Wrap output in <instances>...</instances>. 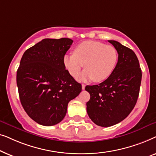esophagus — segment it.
<instances>
[{
    "label": "esophagus",
    "mask_w": 156,
    "mask_h": 156,
    "mask_svg": "<svg viewBox=\"0 0 156 156\" xmlns=\"http://www.w3.org/2000/svg\"><path fill=\"white\" fill-rule=\"evenodd\" d=\"M82 90H84L85 89V84H82Z\"/></svg>",
    "instance_id": "1"
}]
</instances>
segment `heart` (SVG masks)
<instances>
[{
  "mask_svg": "<svg viewBox=\"0 0 156 156\" xmlns=\"http://www.w3.org/2000/svg\"><path fill=\"white\" fill-rule=\"evenodd\" d=\"M118 62V52L114 46L99 41H84L74 48L73 55H65L63 63L70 75L76 77L84 66L81 81L92 80L101 82L111 76Z\"/></svg>",
  "mask_w": 156,
  "mask_h": 156,
  "instance_id": "1",
  "label": "heart"
}]
</instances>
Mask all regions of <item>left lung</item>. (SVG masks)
I'll return each mask as SVG.
<instances>
[{"label": "left lung", "instance_id": "8db88e82", "mask_svg": "<svg viewBox=\"0 0 156 156\" xmlns=\"http://www.w3.org/2000/svg\"><path fill=\"white\" fill-rule=\"evenodd\" d=\"M108 41L118 52L116 67L103 82L85 87L90 94L87 114L95 124L102 127L112 126L129 116L137 101L142 77L133 51L115 40Z\"/></svg>", "mask_w": 156, "mask_h": 156}]
</instances>
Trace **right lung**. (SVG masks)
Instances as JSON below:
<instances>
[{
    "label": "right lung",
    "instance_id": "1",
    "mask_svg": "<svg viewBox=\"0 0 156 156\" xmlns=\"http://www.w3.org/2000/svg\"><path fill=\"white\" fill-rule=\"evenodd\" d=\"M73 40L47 39L27 49L17 71V85L23 108L40 125L60 122L68 103L82 91V84L65 69L63 58Z\"/></svg>",
    "mask_w": 156,
    "mask_h": 156
}]
</instances>
